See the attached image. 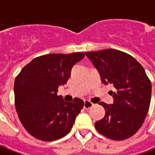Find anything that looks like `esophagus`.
Instances as JSON below:
<instances>
[{"mask_svg":"<svg viewBox=\"0 0 155 155\" xmlns=\"http://www.w3.org/2000/svg\"><path fill=\"white\" fill-rule=\"evenodd\" d=\"M93 105H94V104H93L92 102L88 101V100H85V101H84V108H85V109H89V108H91Z\"/></svg>","mask_w":155,"mask_h":155,"instance_id":"34e87169","label":"esophagus"}]
</instances>
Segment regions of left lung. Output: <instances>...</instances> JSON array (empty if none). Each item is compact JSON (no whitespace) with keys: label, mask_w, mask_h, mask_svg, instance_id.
Wrapping results in <instances>:
<instances>
[{"label":"left lung","mask_w":155,"mask_h":155,"mask_svg":"<svg viewBox=\"0 0 155 155\" xmlns=\"http://www.w3.org/2000/svg\"><path fill=\"white\" fill-rule=\"evenodd\" d=\"M85 54L99 71L101 82L114 87L110 91L113 103H99L105 114L95 123L96 130L116 141L135 135L144 122L151 100V81L143 67L133 56L117 50Z\"/></svg>","instance_id":"obj_1"}]
</instances>
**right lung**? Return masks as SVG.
<instances>
[{
    "instance_id": "1",
    "label": "right lung",
    "mask_w": 155,
    "mask_h": 155,
    "mask_svg": "<svg viewBox=\"0 0 155 155\" xmlns=\"http://www.w3.org/2000/svg\"><path fill=\"white\" fill-rule=\"evenodd\" d=\"M84 56L82 52L38 56L15 78V108L22 125L33 137L56 141L70 132L84 101L75 98L65 102L57 92L67 83L73 66Z\"/></svg>"
}]
</instances>
